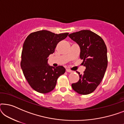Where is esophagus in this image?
Wrapping results in <instances>:
<instances>
[{"instance_id":"34e87169","label":"esophagus","mask_w":124,"mask_h":124,"mask_svg":"<svg viewBox=\"0 0 124 124\" xmlns=\"http://www.w3.org/2000/svg\"><path fill=\"white\" fill-rule=\"evenodd\" d=\"M66 71H67V72H69V73H72V72H73L72 70H70V69H66Z\"/></svg>"}]
</instances>
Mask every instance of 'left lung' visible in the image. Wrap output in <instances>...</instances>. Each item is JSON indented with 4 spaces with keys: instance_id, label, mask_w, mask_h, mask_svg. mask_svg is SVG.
Instances as JSON below:
<instances>
[{
    "instance_id": "8db88e82",
    "label": "left lung",
    "mask_w": 124,
    "mask_h": 124,
    "mask_svg": "<svg viewBox=\"0 0 124 124\" xmlns=\"http://www.w3.org/2000/svg\"><path fill=\"white\" fill-rule=\"evenodd\" d=\"M68 36L78 45L80 58L86 67L84 74L77 72L79 79L72 84L73 89L81 95L93 93L102 81L108 64L107 50L101 37L89 30L70 34Z\"/></svg>"
}]
</instances>
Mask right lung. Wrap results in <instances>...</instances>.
Instances as JSON below:
<instances>
[{
    "label": "right lung",
    "instance_id": "add662e5",
    "mask_svg": "<svg viewBox=\"0 0 124 124\" xmlns=\"http://www.w3.org/2000/svg\"><path fill=\"white\" fill-rule=\"evenodd\" d=\"M68 34L42 30L27 37L23 47L21 67L25 78L35 91L42 94L52 91L57 78L65 73L62 66L49 65L48 57L55 52L57 44Z\"/></svg>",
    "mask_w": 124,
    "mask_h": 124
}]
</instances>
